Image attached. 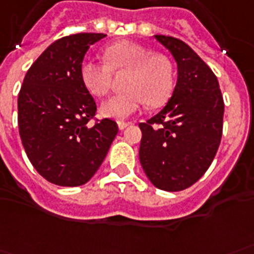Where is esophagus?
I'll use <instances>...</instances> for the list:
<instances>
[{
    "label": "esophagus",
    "instance_id": "1",
    "mask_svg": "<svg viewBox=\"0 0 254 254\" xmlns=\"http://www.w3.org/2000/svg\"><path fill=\"white\" fill-rule=\"evenodd\" d=\"M129 125H130L129 122L120 121V122H118V129H120V130H124V129H125L127 127H129Z\"/></svg>",
    "mask_w": 254,
    "mask_h": 254
}]
</instances>
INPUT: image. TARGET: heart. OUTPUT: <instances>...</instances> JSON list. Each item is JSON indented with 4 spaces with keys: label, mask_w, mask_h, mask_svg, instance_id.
I'll return each mask as SVG.
<instances>
[{
    "label": "heart",
    "mask_w": 254,
    "mask_h": 254,
    "mask_svg": "<svg viewBox=\"0 0 254 254\" xmlns=\"http://www.w3.org/2000/svg\"><path fill=\"white\" fill-rule=\"evenodd\" d=\"M105 63L86 58L80 64V79L84 87L95 97H103L110 90L112 69H129L125 89L127 93L116 94L101 105L103 117L117 121L127 120L148 102L157 106L170 97L174 89V68L164 56L151 52L130 41H120L109 46Z\"/></svg>",
    "instance_id": "b5f03b06"
}]
</instances>
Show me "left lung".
<instances>
[{
	"label": "left lung",
	"instance_id": "1",
	"mask_svg": "<svg viewBox=\"0 0 254 254\" xmlns=\"http://www.w3.org/2000/svg\"><path fill=\"white\" fill-rule=\"evenodd\" d=\"M178 65L170 101L138 127L140 163L146 178L164 191H182L211 164L222 137L223 98L217 76L185 41L155 35Z\"/></svg>",
	"mask_w": 254,
	"mask_h": 254
}]
</instances>
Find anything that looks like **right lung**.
Segmentation results:
<instances>
[{
	"label": "right lung",
	"mask_w": 254,
	"mask_h": 254,
	"mask_svg": "<svg viewBox=\"0 0 254 254\" xmlns=\"http://www.w3.org/2000/svg\"><path fill=\"white\" fill-rule=\"evenodd\" d=\"M103 33H76L52 43L28 69L17 99L18 130L32 165L51 183H87L105 160L118 127H89L97 105L80 79L86 52Z\"/></svg>",
	"instance_id": "obj_1"
}]
</instances>
